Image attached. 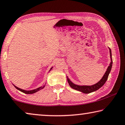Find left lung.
<instances>
[{"label": "left lung", "mask_w": 125, "mask_h": 125, "mask_svg": "<svg viewBox=\"0 0 125 125\" xmlns=\"http://www.w3.org/2000/svg\"><path fill=\"white\" fill-rule=\"evenodd\" d=\"M110 50V59H111V62L109 64V66H108L107 70H106L105 74L104 75L103 77H102V79L100 80L97 82L96 83L94 84L93 85H76L75 83H73L72 81H71L70 79H69V77H67V80L68 81V83L70 86L73 88V89L76 90L81 91L82 93L84 94H89L91 93H93L95 91L97 90L98 89H99L100 88H101L105 84L106 81H107L108 79V76L111 71L112 66V54H111V49L109 48Z\"/></svg>", "instance_id": "left-lung-1"}]
</instances>
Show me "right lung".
Here are the masks:
<instances>
[{
	"instance_id": "right-lung-1",
	"label": "right lung",
	"mask_w": 125,
	"mask_h": 125,
	"mask_svg": "<svg viewBox=\"0 0 125 125\" xmlns=\"http://www.w3.org/2000/svg\"><path fill=\"white\" fill-rule=\"evenodd\" d=\"M52 67L50 69V70H49V71H50V70H52ZM13 85L14 86V87H15L16 89L18 90H19V91H20L21 92H22V93H25V94H34V93H36V92H38V91L40 90L44 89V87L45 86V84H44L43 86H40V87H38V88H36V89L31 90H25L21 89H20V88H19V87H16V86H15L14 84H13Z\"/></svg>"
}]
</instances>
